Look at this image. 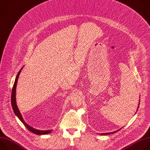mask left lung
<instances>
[{"label": "left lung", "mask_w": 150, "mask_h": 150, "mask_svg": "<svg viewBox=\"0 0 150 150\" xmlns=\"http://www.w3.org/2000/svg\"><path fill=\"white\" fill-rule=\"evenodd\" d=\"M139 105H138V109H137V110L138 109V108H139ZM120 129H121V128L120 129H118V130H117V131H115V132H108V133H102V134H100V135H109V134H114V133H116V132H117L118 131H119Z\"/></svg>", "instance_id": "8db88e82"}]
</instances>
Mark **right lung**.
Wrapping results in <instances>:
<instances>
[{
	"instance_id": "1",
	"label": "right lung",
	"mask_w": 150,
	"mask_h": 150,
	"mask_svg": "<svg viewBox=\"0 0 150 150\" xmlns=\"http://www.w3.org/2000/svg\"><path fill=\"white\" fill-rule=\"evenodd\" d=\"M23 67L20 69V71L18 72L16 78H15V81L13 84V88H12V96H11V104H12V107L13 110L15 114V115L19 119V120L23 122V123L24 125V126L27 128V129L31 132L37 134V135H45V134H50L52 130H45V131H41V130H38V129H36L33 128V127L30 126V125H28V124H27L25 121L24 120V119L23 118L22 115H21L18 107H17V104H16V85H17V82H18V79L19 76V74L21 73V71H22Z\"/></svg>"
}]
</instances>
